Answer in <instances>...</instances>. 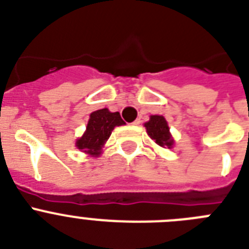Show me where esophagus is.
<instances>
[{"label": "esophagus", "instance_id": "obj_1", "mask_svg": "<svg viewBox=\"0 0 249 249\" xmlns=\"http://www.w3.org/2000/svg\"><path fill=\"white\" fill-rule=\"evenodd\" d=\"M140 122H141V120H140V119H136V120H135V122H134V123H133V125H139V124H140Z\"/></svg>", "mask_w": 249, "mask_h": 249}]
</instances>
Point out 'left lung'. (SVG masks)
<instances>
[{"mask_svg": "<svg viewBox=\"0 0 249 249\" xmlns=\"http://www.w3.org/2000/svg\"><path fill=\"white\" fill-rule=\"evenodd\" d=\"M144 126L146 127V133L156 144L161 147L174 146V139L170 134V127L167 125L166 119L162 115H151L150 120L145 123Z\"/></svg>", "mask_w": 249, "mask_h": 249, "instance_id": "left-lung-1", "label": "left lung"}]
</instances>
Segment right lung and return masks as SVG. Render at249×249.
<instances>
[{
    "label": "right lung",
    "instance_id": "obj_1",
    "mask_svg": "<svg viewBox=\"0 0 249 249\" xmlns=\"http://www.w3.org/2000/svg\"><path fill=\"white\" fill-rule=\"evenodd\" d=\"M124 124L119 111L111 113L107 108L93 111L89 118L86 133L75 141V146L80 151L98 158L102 154L103 146L111 135L114 127Z\"/></svg>",
    "mask_w": 249,
    "mask_h": 249
}]
</instances>
